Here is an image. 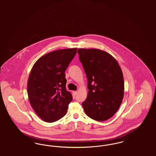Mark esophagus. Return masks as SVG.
Masks as SVG:
<instances>
[{"label":"esophagus","mask_w":156,"mask_h":156,"mask_svg":"<svg viewBox=\"0 0 156 156\" xmlns=\"http://www.w3.org/2000/svg\"><path fill=\"white\" fill-rule=\"evenodd\" d=\"M73 94L74 95H76L77 94V91H73Z\"/></svg>","instance_id":"esophagus-1"}]
</instances>
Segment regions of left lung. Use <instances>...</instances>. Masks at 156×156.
I'll use <instances>...</instances> for the list:
<instances>
[{
  "instance_id": "1",
  "label": "left lung",
  "mask_w": 156,
  "mask_h": 156,
  "mask_svg": "<svg viewBox=\"0 0 156 156\" xmlns=\"http://www.w3.org/2000/svg\"><path fill=\"white\" fill-rule=\"evenodd\" d=\"M89 89L82 106L91 119L102 122L118 110L124 96V80L120 67L112 55L103 50L79 48Z\"/></svg>"
}]
</instances>
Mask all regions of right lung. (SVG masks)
I'll return each instance as SVG.
<instances>
[{"label":"right lung","instance_id":"right-lung-1","mask_svg":"<svg viewBox=\"0 0 156 156\" xmlns=\"http://www.w3.org/2000/svg\"><path fill=\"white\" fill-rule=\"evenodd\" d=\"M76 48L61 49L41 57L33 65L28 83L30 104L37 115L52 123L64 117L73 100L66 89L65 71L76 53Z\"/></svg>","mask_w":156,"mask_h":156}]
</instances>
